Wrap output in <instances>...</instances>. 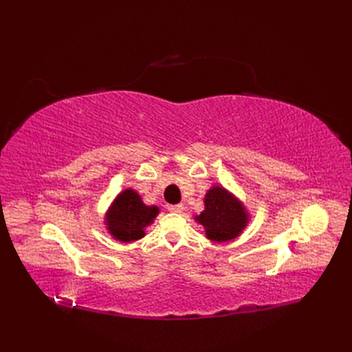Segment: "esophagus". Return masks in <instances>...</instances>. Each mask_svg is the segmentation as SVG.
<instances>
[{"instance_id": "34e87169", "label": "esophagus", "mask_w": 352, "mask_h": 352, "mask_svg": "<svg viewBox=\"0 0 352 352\" xmlns=\"http://www.w3.org/2000/svg\"><path fill=\"white\" fill-rule=\"evenodd\" d=\"M168 208H169V212H172V213H182L184 210V206L183 204H172Z\"/></svg>"}]
</instances>
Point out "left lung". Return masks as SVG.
Wrapping results in <instances>:
<instances>
[{"instance_id":"8db88e82","label":"left lung","mask_w":352,"mask_h":352,"mask_svg":"<svg viewBox=\"0 0 352 352\" xmlns=\"http://www.w3.org/2000/svg\"><path fill=\"white\" fill-rule=\"evenodd\" d=\"M193 219L204 227L208 241L221 243L241 236L251 221V213L233 192L213 184L204 195V210Z\"/></svg>"}]
</instances>
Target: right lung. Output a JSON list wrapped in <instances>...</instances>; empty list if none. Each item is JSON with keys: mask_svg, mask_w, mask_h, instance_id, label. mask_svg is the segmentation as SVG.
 I'll use <instances>...</instances> for the list:
<instances>
[{"mask_svg": "<svg viewBox=\"0 0 352 352\" xmlns=\"http://www.w3.org/2000/svg\"><path fill=\"white\" fill-rule=\"evenodd\" d=\"M159 213V207L146 206L139 193L130 188L119 192L111 201L104 214V226L115 241L136 242L145 237V228L151 226Z\"/></svg>", "mask_w": 352, "mask_h": 352, "instance_id": "obj_1", "label": "right lung"}]
</instances>
